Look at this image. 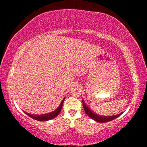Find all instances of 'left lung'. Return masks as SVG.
<instances>
[{"label":"left lung","mask_w":147,"mask_h":147,"mask_svg":"<svg viewBox=\"0 0 147 147\" xmlns=\"http://www.w3.org/2000/svg\"><path fill=\"white\" fill-rule=\"evenodd\" d=\"M82 103H83V107H84V110H85L86 113L87 115H88L89 117L91 118L92 119H93V120L99 122V123H106V122H109L110 121H112L113 119H116L117 117H118L119 116H120L122 113L119 114V115H114V116H109V117H102V116H100V115H96V114L94 113L93 111H91L90 109H89L88 107L86 106V105L84 103V102L82 101Z\"/></svg>","instance_id":"left-lung-1"}]
</instances>
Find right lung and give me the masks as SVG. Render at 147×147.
<instances>
[{
  "mask_svg": "<svg viewBox=\"0 0 147 147\" xmlns=\"http://www.w3.org/2000/svg\"><path fill=\"white\" fill-rule=\"evenodd\" d=\"M64 99L62 100L61 103L60 104V105L57 108L55 111H54L53 112L50 113H47V114H45V115H30V114H28L26 113L29 117H30L31 118L35 119V120L39 121H49L51 120V119H53L54 118H55L56 117L58 116L59 115V113H60V111L61 110V108L62 106H63V103L64 101Z\"/></svg>",
  "mask_w": 147,
  "mask_h": 147,
  "instance_id": "right-lung-1",
  "label": "right lung"
}]
</instances>
